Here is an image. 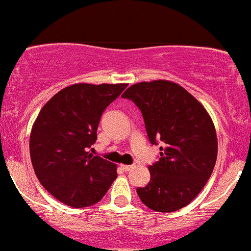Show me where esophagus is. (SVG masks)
Masks as SVG:
<instances>
[{"instance_id":"1","label":"esophagus","mask_w":251,"mask_h":251,"mask_svg":"<svg viewBox=\"0 0 251 251\" xmlns=\"http://www.w3.org/2000/svg\"><path fill=\"white\" fill-rule=\"evenodd\" d=\"M121 167H122V170L125 171V172H128V171H130L131 168H133V166L131 165H121Z\"/></svg>"}]
</instances>
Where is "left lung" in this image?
I'll use <instances>...</instances> for the list:
<instances>
[{
  "label": "left lung",
  "instance_id": "8db88e82",
  "mask_svg": "<svg viewBox=\"0 0 251 251\" xmlns=\"http://www.w3.org/2000/svg\"><path fill=\"white\" fill-rule=\"evenodd\" d=\"M122 98L143 115L151 144L160 157L149 167L150 182L138 188L144 205L157 212H173L199 195L217 158V135L204 106L184 88L170 80L141 81Z\"/></svg>",
  "mask_w": 251,
  "mask_h": 251
}]
</instances>
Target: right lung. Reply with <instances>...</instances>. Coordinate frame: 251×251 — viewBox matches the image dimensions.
<instances>
[{
  "instance_id": "obj_1",
  "label": "right lung",
  "mask_w": 251,
  "mask_h": 251,
  "mask_svg": "<svg viewBox=\"0 0 251 251\" xmlns=\"http://www.w3.org/2000/svg\"><path fill=\"white\" fill-rule=\"evenodd\" d=\"M128 84L79 83L62 89L41 108L30 133V158L42 187L63 204L100 201L117 178V166L94 156L100 118Z\"/></svg>"
}]
</instances>
